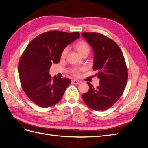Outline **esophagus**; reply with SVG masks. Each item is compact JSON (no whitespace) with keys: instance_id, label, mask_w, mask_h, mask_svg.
<instances>
[{"instance_id":"1","label":"esophagus","mask_w":148,"mask_h":148,"mask_svg":"<svg viewBox=\"0 0 148 148\" xmlns=\"http://www.w3.org/2000/svg\"><path fill=\"white\" fill-rule=\"evenodd\" d=\"M71 83L73 84H79L81 83V81H79V80H76V79H72L71 80Z\"/></svg>"}]
</instances>
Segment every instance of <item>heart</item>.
<instances>
[{
	"instance_id": "obj_1",
	"label": "heart",
	"mask_w": 148,
	"mask_h": 148,
	"mask_svg": "<svg viewBox=\"0 0 148 148\" xmlns=\"http://www.w3.org/2000/svg\"><path fill=\"white\" fill-rule=\"evenodd\" d=\"M75 50L77 51L80 55L83 56L84 53H88L89 54V52H90V47H89V44L84 41H81L78 42L77 44H75L74 46ZM67 52H68V49L65 48L63 51L61 53V57L62 58H65L67 54ZM82 69H78V68H73L72 70H71V72L73 75H74L76 77H78L79 76V71H81Z\"/></svg>"
}]
</instances>
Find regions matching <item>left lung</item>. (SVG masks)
Instances as JSON below:
<instances>
[{
	"label": "left lung",
	"instance_id": "1",
	"mask_svg": "<svg viewBox=\"0 0 148 148\" xmlns=\"http://www.w3.org/2000/svg\"><path fill=\"white\" fill-rule=\"evenodd\" d=\"M94 52L93 70L99 79L96 88L90 83L89 91L82 95L89 107L105 110L112 106L122 95L128 79V71L123 53L113 40L96 33H82Z\"/></svg>",
	"mask_w": 148,
	"mask_h": 148
}]
</instances>
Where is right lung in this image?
I'll return each mask as SVG.
<instances>
[{"label": "right lung", "mask_w": 148, "mask_h": 148, "mask_svg": "<svg viewBox=\"0 0 148 148\" xmlns=\"http://www.w3.org/2000/svg\"><path fill=\"white\" fill-rule=\"evenodd\" d=\"M78 32L51 31L31 41L21 55L18 64L20 80L31 101L41 107L56 104L71 83L69 78L49 74L52 64L59 63L62 51L79 38Z\"/></svg>", "instance_id": "1"}]
</instances>
